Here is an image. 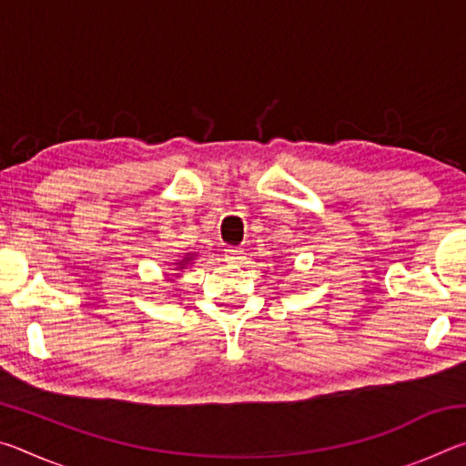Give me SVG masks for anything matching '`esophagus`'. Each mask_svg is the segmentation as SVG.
<instances>
[{
	"mask_svg": "<svg viewBox=\"0 0 466 466\" xmlns=\"http://www.w3.org/2000/svg\"><path fill=\"white\" fill-rule=\"evenodd\" d=\"M244 250L240 247H228L224 248V258L228 263H240Z\"/></svg>",
	"mask_w": 466,
	"mask_h": 466,
	"instance_id": "1",
	"label": "esophagus"
}]
</instances>
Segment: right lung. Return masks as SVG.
I'll return each instance as SVG.
<instances>
[{"mask_svg":"<svg viewBox=\"0 0 466 466\" xmlns=\"http://www.w3.org/2000/svg\"><path fill=\"white\" fill-rule=\"evenodd\" d=\"M195 258H197V252H185V255L180 257L177 263H172V267H175V271H185L187 267L195 261Z\"/></svg>","mask_w":466,"mask_h":466,"instance_id":"1","label":"right lung"}]
</instances>
